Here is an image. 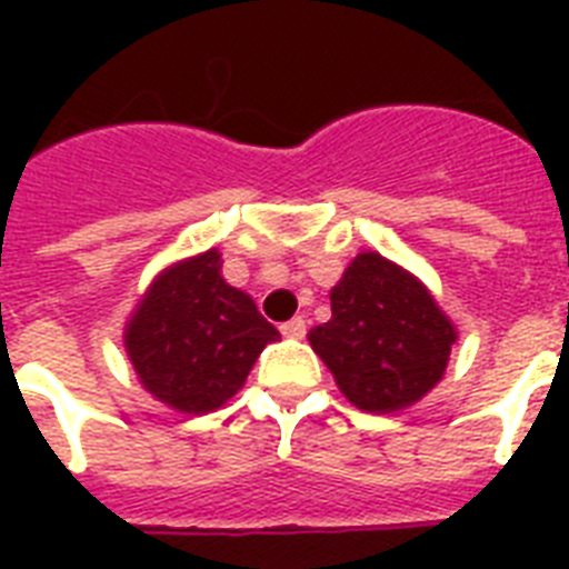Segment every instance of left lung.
<instances>
[{
  "label": "left lung",
  "instance_id": "obj_1",
  "mask_svg": "<svg viewBox=\"0 0 569 569\" xmlns=\"http://www.w3.org/2000/svg\"><path fill=\"white\" fill-rule=\"evenodd\" d=\"M218 248L162 268L123 328L141 387L180 413L203 416L230 401L262 348L280 339L248 292L223 280Z\"/></svg>",
  "mask_w": 569,
  "mask_h": 569
}]
</instances>
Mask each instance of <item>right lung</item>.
<instances>
[{"mask_svg": "<svg viewBox=\"0 0 569 569\" xmlns=\"http://www.w3.org/2000/svg\"><path fill=\"white\" fill-rule=\"evenodd\" d=\"M307 339L357 410L396 413L440 383L458 328L410 271L363 250Z\"/></svg>", "mask_w": 569, "mask_h": 569, "instance_id": "1", "label": "right lung"}]
</instances>
